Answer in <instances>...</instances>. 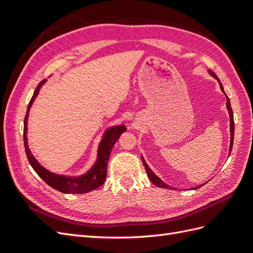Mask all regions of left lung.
Returning a JSON list of instances; mask_svg holds the SVG:
<instances>
[{
    "label": "left lung",
    "instance_id": "8db88e82",
    "mask_svg": "<svg viewBox=\"0 0 253 253\" xmlns=\"http://www.w3.org/2000/svg\"><path fill=\"white\" fill-rule=\"evenodd\" d=\"M208 73H209V75L210 76H212V77L214 78V79H216L217 81H218V84H219V87H220V89H221V91H223V93L226 95V93H225V90H224V87H223V84H221V82L219 81V79L217 78V76L214 74L211 70H208ZM226 99H227V103H226V105H227V110H228V113H229V118H230V148H229V155L228 156H230V153H231V150H232V145H233V136H234V121H233V112H232V109H231V104H230V100H229V98H228V96L226 95ZM141 159H142V163H143V165H144V168H145V171H147V174H148V176H149V178H150V180L154 183V185L156 186V187H159V188H165V189H173L171 186H169V185H167V183L165 182V181H163L162 179H160L158 176L153 172L151 169H150V167L148 166V164L145 163V160H144V158H143V156L141 155ZM205 183H203V185H201V186H198V187H196L195 189H197V188H201L202 186H204Z\"/></svg>",
    "mask_w": 253,
    "mask_h": 253
}]
</instances>
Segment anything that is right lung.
Listing matches in <instances>:
<instances>
[{"label":"right lung","mask_w":253,"mask_h":253,"mask_svg":"<svg viewBox=\"0 0 253 253\" xmlns=\"http://www.w3.org/2000/svg\"><path fill=\"white\" fill-rule=\"evenodd\" d=\"M45 82H46V80H43L42 82H40L39 85L37 86L32 100H30L27 106L26 116L24 119V147L28 162L30 166L33 167V169L36 171V173L39 175L48 186H50L55 190H58L62 193H88L90 191L99 188L104 183L106 178V168H108L111 152L113 150L114 144L119 139L121 134L126 131V127L125 125H119L110 126L105 129L102 135V138L98 144L96 162L91 166L90 169L84 174L79 176H66L50 172L46 168H44L42 165H40V163L35 158L32 151H30L28 147L27 139V120L29 116V111L34 101L36 100L37 96L39 95V91L45 84Z\"/></svg>","instance_id":"add662e5"}]
</instances>
